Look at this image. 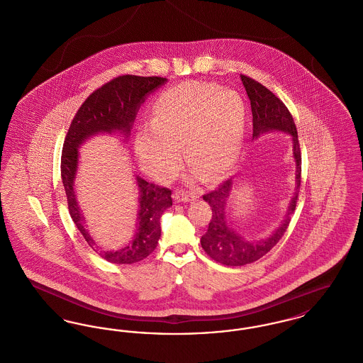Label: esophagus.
Here are the masks:
<instances>
[{"instance_id":"esophagus-1","label":"esophagus","mask_w":363,"mask_h":363,"mask_svg":"<svg viewBox=\"0 0 363 363\" xmlns=\"http://www.w3.org/2000/svg\"><path fill=\"white\" fill-rule=\"evenodd\" d=\"M174 199H175V201H178V203H190V201H193L196 197H194L193 194H186V193L178 191V193L174 194Z\"/></svg>"}]
</instances>
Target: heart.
I'll list each match as a JSON object with an SVG mask.
<instances>
[{
    "instance_id": "1",
    "label": "heart",
    "mask_w": 363,
    "mask_h": 363,
    "mask_svg": "<svg viewBox=\"0 0 363 363\" xmlns=\"http://www.w3.org/2000/svg\"><path fill=\"white\" fill-rule=\"evenodd\" d=\"M246 104L233 89L212 83H182L156 98L151 125L140 129L135 150L140 167L166 181L186 160L208 178L225 174L240 155Z\"/></svg>"
}]
</instances>
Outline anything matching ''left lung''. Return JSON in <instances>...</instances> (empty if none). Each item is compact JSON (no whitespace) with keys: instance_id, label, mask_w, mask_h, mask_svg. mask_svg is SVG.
<instances>
[{"instance_id":"left-lung-1","label":"left lung","mask_w":363,"mask_h":363,"mask_svg":"<svg viewBox=\"0 0 363 363\" xmlns=\"http://www.w3.org/2000/svg\"><path fill=\"white\" fill-rule=\"evenodd\" d=\"M242 84L246 89V94L250 101L252 114H253V138H257L265 133L280 132L290 135L293 141V157L295 162V191L293 199L289 204L287 213L281 223L264 240H249L245 238L231 222L230 213V196L234 188L233 178L225 181L219 188L203 199L212 209V219L208 225L207 233L201 237V246L211 259L228 265L240 267L250 262H255L267 255L279 240L286 233L291 215L295 211L298 189L301 185V150L298 143L296 126L294 123L293 116L284 104L274 95L268 88L257 83L256 80L241 76Z\"/></svg>"}]
</instances>
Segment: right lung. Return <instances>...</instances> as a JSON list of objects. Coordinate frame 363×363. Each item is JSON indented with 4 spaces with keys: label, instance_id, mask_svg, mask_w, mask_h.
Masks as SVG:
<instances>
[{
    "label": "right lung",
    "instance_id": "right-lung-1",
    "mask_svg": "<svg viewBox=\"0 0 363 363\" xmlns=\"http://www.w3.org/2000/svg\"><path fill=\"white\" fill-rule=\"evenodd\" d=\"M164 77L120 76L92 92L77 110L67 133L62 156L61 178L68 199L70 218L88 245L104 259L114 264H133L155 250L160 238V218L173 206L172 190L160 188L136 175L138 218L136 228L128 245L117 250H102L88 230L86 216L77 203L74 182L79 170V148L98 135H114L128 140L140 106L150 94L166 84Z\"/></svg>",
    "mask_w": 363,
    "mask_h": 363
}]
</instances>
